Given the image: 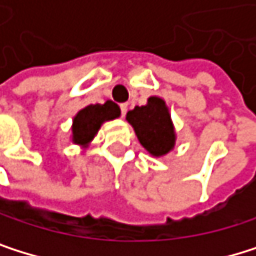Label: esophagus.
Here are the masks:
<instances>
[{"label": "esophagus", "mask_w": 256, "mask_h": 256, "mask_svg": "<svg viewBox=\"0 0 256 256\" xmlns=\"http://www.w3.org/2000/svg\"><path fill=\"white\" fill-rule=\"evenodd\" d=\"M126 111H128V104H120V114H122V118H125Z\"/></svg>", "instance_id": "1"}]
</instances>
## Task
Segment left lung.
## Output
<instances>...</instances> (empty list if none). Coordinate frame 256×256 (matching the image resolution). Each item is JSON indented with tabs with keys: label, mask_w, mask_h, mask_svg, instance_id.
<instances>
[{
	"label": "left lung",
	"mask_w": 256,
	"mask_h": 256,
	"mask_svg": "<svg viewBox=\"0 0 256 256\" xmlns=\"http://www.w3.org/2000/svg\"><path fill=\"white\" fill-rule=\"evenodd\" d=\"M126 120L132 125L138 142L151 156L160 157L174 148V125L163 99L152 96L146 105L134 106L126 112Z\"/></svg>",
	"instance_id": "1"
}]
</instances>
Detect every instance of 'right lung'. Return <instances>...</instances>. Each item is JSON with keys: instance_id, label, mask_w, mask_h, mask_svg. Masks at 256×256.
<instances>
[{"instance_id": "1", "label": "right lung", "mask_w": 256, "mask_h": 256, "mask_svg": "<svg viewBox=\"0 0 256 256\" xmlns=\"http://www.w3.org/2000/svg\"><path fill=\"white\" fill-rule=\"evenodd\" d=\"M120 116L118 104L106 100L105 104L88 105L82 108L73 119V142L86 146L98 134L100 125L106 120H112Z\"/></svg>"}]
</instances>
